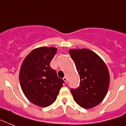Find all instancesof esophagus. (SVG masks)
Instances as JSON below:
<instances>
[{
    "label": "esophagus",
    "mask_w": 126,
    "mask_h": 126,
    "mask_svg": "<svg viewBox=\"0 0 126 126\" xmlns=\"http://www.w3.org/2000/svg\"><path fill=\"white\" fill-rule=\"evenodd\" d=\"M63 79L64 80V81H65V83L67 82V77H66V76H65V77L63 78Z\"/></svg>",
    "instance_id": "1"
}]
</instances>
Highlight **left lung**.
Returning <instances> with one entry per match:
<instances>
[{"label": "left lung", "instance_id": "8db88e82", "mask_svg": "<svg viewBox=\"0 0 126 126\" xmlns=\"http://www.w3.org/2000/svg\"><path fill=\"white\" fill-rule=\"evenodd\" d=\"M69 54L80 78L79 87L70 89L74 100L84 109L96 106L109 88L110 76L106 63L89 49H72Z\"/></svg>", "mask_w": 126, "mask_h": 126}]
</instances>
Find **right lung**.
I'll return each mask as SVG.
<instances>
[{"mask_svg":"<svg viewBox=\"0 0 126 126\" xmlns=\"http://www.w3.org/2000/svg\"><path fill=\"white\" fill-rule=\"evenodd\" d=\"M56 52L57 48L53 47L34 49L20 67L19 79L22 91L32 103L40 107L52 104L65 83L50 65Z\"/></svg>","mask_w":126,"mask_h":126,"instance_id":"right-lung-1","label":"right lung"}]
</instances>
